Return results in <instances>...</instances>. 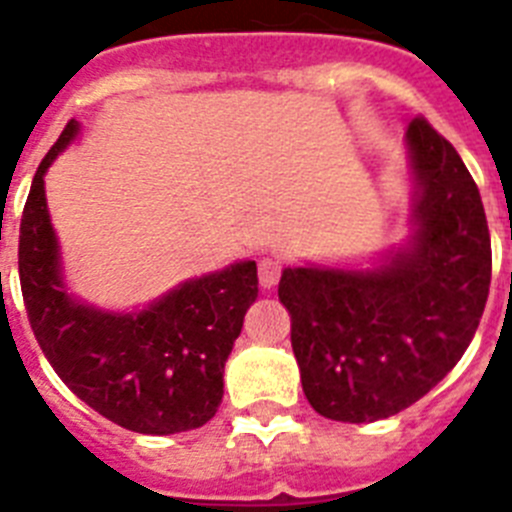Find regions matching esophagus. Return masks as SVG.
<instances>
[{"label": "esophagus", "instance_id": "34e87169", "mask_svg": "<svg viewBox=\"0 0 512 512\" xmlns=\"http://www.w3.org/2000/svg\"><path fill=\"white\" fill-rule=\"evenodd\" d=\"M282 277V264L277 259H261L259 261V282L264 289H271Z\"/></svg>", "mask_w": 512, "mask_h": 512}]
</instances>
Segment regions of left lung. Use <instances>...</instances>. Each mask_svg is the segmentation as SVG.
I'll return each instance as SVG.
<instances>
[{
    "instance_id": "8db88e82",
    "label": "left lung",
    "mask_w": 512,
    "mask_h": 512,
    "mask_svg": "<svg viewBox=\"0 0 512 512\" xmlns=\"http://www.w3.org/2000/svg\"><path fill=\"white\" fill-rule=\"evenodd\" d=\"M415 235L379 269H284L279 302L315 413L341 423L390 418L441 382L485 312L492 248L485 207L449 140L415 117Z\"/></svg>"
}]
</instances>
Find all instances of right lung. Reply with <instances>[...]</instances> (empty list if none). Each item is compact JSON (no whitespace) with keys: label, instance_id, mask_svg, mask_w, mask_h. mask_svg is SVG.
Segmentation results:
<instances>
[{"label":"right lung","instance_id":"right-lung-1","mask_svg":"<svg viewBox=\"0 0 512 512\" xmlns=\"http://www.w3.org/2000/svg\"><path fill=\"white\" fill-rule=\"evenodd\" d=\"M76 130L71 120L45 153L22 210L17 264L30 328L63 384L102 418L146 436L194 431L223 400L225 361L259 295L256 261L192 279L133 315L71 300L43 176Z\"/></svg>","mask_w":512,"mask_h":512}]
</instances>
